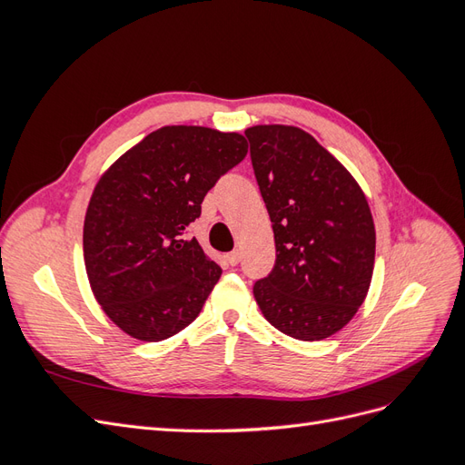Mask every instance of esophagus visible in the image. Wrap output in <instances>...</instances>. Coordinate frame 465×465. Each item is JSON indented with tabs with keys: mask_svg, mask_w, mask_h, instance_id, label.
Wrapping results in <instances>:
<instances>
[{
	"mask_svg": "<svg viewBox=\"0 0 465 465\" xmlns=\"http://www.w3.org/2000/svg\"><path fill=\"white\" fill-rule=\"evenodd\" d=\"M227 262H229L231 265H236L238 262H241V252H238V250L231 252V254H227Z\"/></svg>",
	"mask_w": 465,
	"mask_h": 465,
	"instance_id": "34e87169",
	"label": "esophagus"
}]
</instances>
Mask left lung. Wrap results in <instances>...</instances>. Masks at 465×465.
Listing matches in <instances>:
<instances>
[{"label": "left lung", "instance_id": "1", "mask_svg": "<svg viewBox=\"0 0 465 465\" xmlns=\"http://www.w3.org/2000/svg\"><path fill=\"white\" fill-rule=\"evenodd\" d=\"M273 223L275 267L254 285L265 320L301 341L345 328L367 299L376 231L367 195L347 168L294 125L246 132Z\"/></svg>", "mask_w": 465, "mask_h": 465}]
</instances>
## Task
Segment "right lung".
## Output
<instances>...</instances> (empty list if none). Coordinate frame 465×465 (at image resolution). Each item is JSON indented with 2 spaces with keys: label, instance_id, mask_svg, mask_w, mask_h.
<instances>
[{
  "label": "right lung",
  "instance_id": "add662e5",
  "mask_svg": "<svg viewBox=\"0 0 465 465\" xmlns=\"http://www.w3.org/2000/svg\"><path fill=\"white\" fill-rule=\"evenodd\" d=\"M246 153L236 132L164 125L98 178L83 258L96 302L124 333L163 341L198 318L221 267L184 232L205 193Z\"/></svg>",
  "mask_w": 465,
  "mask_h": 465
}]
</instances>
